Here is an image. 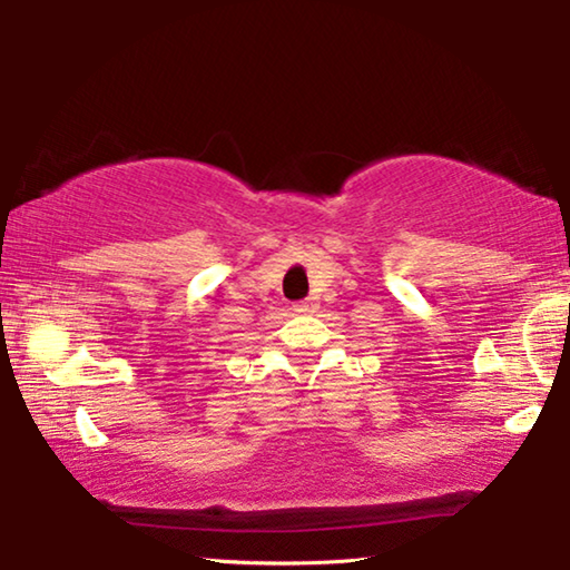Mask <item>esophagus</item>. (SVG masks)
<instances>
[{
	"instance_id": "obj_1",
	"label": "esophagus",
	"mask_w": 570,
	"mask_h": 570,
	"mask_svg": "<svg viewBox=\"0 0 570 570\" xmlns=\"http://www.w3.org/2000/svg\"><path fill=\"white\" fill-rule=\"evenodd\" d=\"M314 309H317V304H314V302H299V304H294V312H299V314H312Z\"/></svg>"
}]
</instances>
